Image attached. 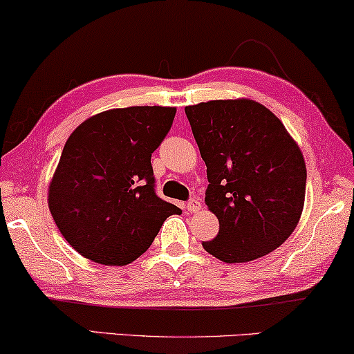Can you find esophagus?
Wrapping results in <instances>:
<instances>
[{
    "mask_svg": "<svg viewBox=\"0 0 354 354\" xmlns=\"http://www.w3.org/2000/svg\"><path fill=\"white\" fill-rule=\"evenodd\" d=\"M201 208V201L198 198H192L190 201L187 203V209L190 211V213H196Z\"/></svg>",
    "mask_w": 354,
    "mask_h": 354,
    "instance_id": "obj_1",
    "label": "esophagus"
}]
</instances>
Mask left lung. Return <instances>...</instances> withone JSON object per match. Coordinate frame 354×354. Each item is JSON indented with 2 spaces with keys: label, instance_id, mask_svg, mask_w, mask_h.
Wrapping results in <instances>:
<instances>
[{
  "label": "left lung",
  "instance_id": "8db88e82",
  "mask_svg": "<svg viewBox=\"0 0 354 354\" xmlns=\"http://www.w3.org/2000/svg\"><path fill=\"white\" fill-rule=\"evenodd\" d=\"M185 113L206 164L205 203L219 221L203 249L226 263L270 254L291 236L304 208L299 146L272 110L250 99L209 100Z\"/></svg>",
  "mask_w": 354,
  "mask_h": 354
}]
</instances>
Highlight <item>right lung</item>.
<instances>
[{"mask_svg": "<svg viewBox=\"0 0 354 354\" xmlns=\"http://www.w3.org/2000/svg\"><path fill=\"white\" fill-rule=\"evenodd\" d=\"M174 107L112 109L68 138L48 187L50 213L82 257L102 265L143 255L176 205L156 195L151 154L171 130Z\"/></svg>", "mask_w": 354, "mask_h": 354, "instance_id": "right-lung-1", "label": "right lung"}]
</instances>
